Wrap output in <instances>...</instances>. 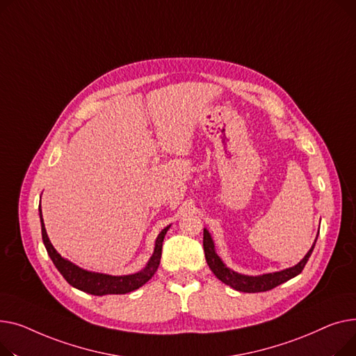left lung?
Segmentation results:
<instances>
[{"instance_id": "8db88e82", "label": "left lung", "mask_w": 356, "mask_h": 356, "mask_svg": "<svg viewBox=\"0 0 356 356\" xmlns=\"http://www.w3.org/2000/svg\"><path fill=\"white\" fill-rule=\"evenodd\" d=\"M318 240V237H316ZM316 243V241H315ZM315 243H313L312 248L307 252V254L303 257V260L300 263H298L296 266L282 270V271H276V273H268V275H263V276H243L236 273V271L229 270L228 267H225V264L221 261V259L217 256L216 250H214V243L211 240L210 233L207 232L204 228V238H202V244H204V253H205V260L207 264L210 266L213 273L225 284L232 286L233 289L238 290V291H245V293H259V291H267L275 289L276 286L293 279L295 276L300 275L302 270L305 268L313 248H315Z\"/></svg>"}]
</instances>
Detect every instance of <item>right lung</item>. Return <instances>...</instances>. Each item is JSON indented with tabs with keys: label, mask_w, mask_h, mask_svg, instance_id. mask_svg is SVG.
Masks as SVG:
<instances>
[{
	"label": "right lung",
	"mask_w": 356,
	"mask_h": 356,
	"mask_svg": "<svg viewBox=\"0 0 356 356\" xmlns=\"http://www.w3.org/2000/svg\"><path fill=\"white\" fill-rule=\"evenodd\" d=\"M40 220H41V236H43V243L46 245V250H47L51 261L54 263V266L57 267L61 276L65 277L66 282L69 284H72L73 287H76L81 291H86V293L95 295V296L124 295V293H129V291L139 289L140 286H143L146 282H148L155 275V271L159 266L161 254H162V241H163L166 232H168V228H170V225L165 227L159 233V236L155 241L154 254H152L151 260L148 261V266H146L142 271H139V273H135V275H129V276H109V275L93 273V271L83 270V268L74 266L73 263L63 259L56 252L47 237L44 222H43V216H41V210H40Z\"/></svg>",
	"instance_id": "1"
}]
</instances>
